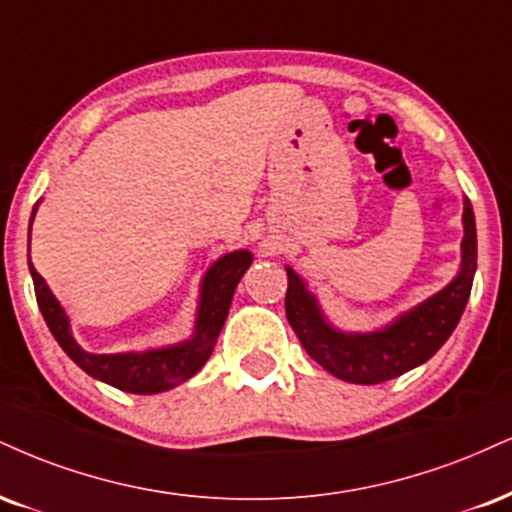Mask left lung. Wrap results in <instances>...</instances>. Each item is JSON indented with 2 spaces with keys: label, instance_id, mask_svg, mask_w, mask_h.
Masks as SVG:
<instances>
[{
  "label": "left lung",
  "instance_id": "left-lung-1",
  "mask_svg": "<svg viewBox=\"0 0 512 512\" xmlns=\"http://www.w3.org/2000/svg\"><path fill=\"white\" fill-rule=\"evenodd\" d=\"M463 226V262L458 276L422 305L372 334H346L334 329L319 310L315 295L305 288V281L286 267V317L307 355L326 372L350 384H381L427 362L453 334L472 291L477 272V229L470 200H465Z\"/></svg>",
  "mask_w": 512,
  "mask_h": 512
}]
</instances>
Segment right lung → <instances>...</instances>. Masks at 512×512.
<instances>
[{
  "label": "right lung",
  "instance_id": "obj_1",
  "mask_svg": "<svg viewBox=\"0 0 512 512\" xmlns=\"http://www.w3.org/2000/svg\"><path fill=\"white\" fill-rule=\"evenodd\" d=\"M35 217V209H33ZM33 224V219H30ZM28 250H30V231H28ZM252 264V252L236 250L229 255L219 257L212 267L207 269L205 279H202L200 305H197L195 317V334L188 341L176 343V346H166L157 350H145V353H112V355H97L88 353L76 343L71 336L69 317H66L64 307L54 298L52 291L42 276L35 272L33 262L28 257L30 276L35 283V298H38L40 312L57 338V343L64 348V353L71 357L76 365L90 377L104 381V384L114 386V389L126 393H162L183 384V381L193 377L212 355L214 343H217L221 326L229 315V307L233 300L240 276L248 272Z\"/></svg>",
  "mask_w": 512,
  "mask_h": 512
}]
</instances>
